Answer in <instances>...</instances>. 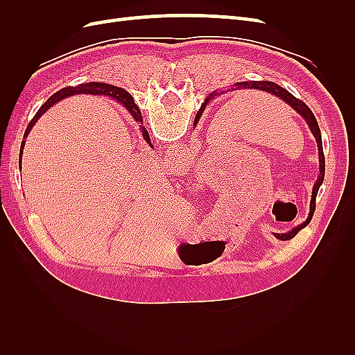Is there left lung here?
Masks as SVG:
<instances>
[{
    "label": "left lung",
    "instance_id": "1",
    "mask_svg": "<svg viewBox=\"0 0 355 355\" xmlns=\"http://www.w3.org/2000/svg\"><path fill=\"white\" fill-rule=\"evenodd\" d=\"M249 89L272 93V94L277 96V98L283 99L287 105L292 106V108H293L299 115H302V116L305 118L306 124L309 125V130L313 132V135H314V137H315V141H317V145H318L320 178H318V180L315 182L314 189H313V197H311V202H309V214H308V218H306V220H305L302 225H299V227H296L295 230H292V231L287 232V234H275V237H277L278 240H282V241L292 240V239L295 237V235H296L300 230L305 228L306 225L311 222V219H313V214H314V210H315V197H317V192H318L321 184H323V179H324V170H326L324 167H326V164H324V155H323V142H321V132H320V127H318V123H317V120H315L314 114L311 112V110L308 108V106H306L302 101L296 99L292 93H288L286 89H283L282 85H278V84H275V83H272V81H249V83L244 81V83L235 84V89H232V90H249ZM211 98H213V94L209 96V98H207L206 101H204V103L201 105V108L198 110V112H197V115H196V120H194L196 124L198 123V120H200V116H201L204 108H206V105L210 102Z\"/></svg>",
    "mask_w": 355,
    "mask_h": 355
}]
</instances>
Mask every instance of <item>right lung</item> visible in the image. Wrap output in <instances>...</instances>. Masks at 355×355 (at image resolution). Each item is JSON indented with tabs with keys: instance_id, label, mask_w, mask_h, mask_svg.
I'll use <instances>...</instances> for the list:
<instances>
[{
	"instance_id": "right-lung-1",
	"label": "right lung",
	"mask_w": 355,
	"mask_h": 355,
	"mask_svg": "<svg viewBox=\"0 0 355 355\" xmlns=\"http://www.w3.org/2000/svg\"><path fill=\"white\" fill-rule=\"evenodd\" d=\"M78 93H87V94H102V96H111V98L120 101L125 108L128 110V112H130L133 115L135 120L137 123H141V130H142V135L145 137V141L151 145V139H149V135L146 132V128L144 127L142 124V114L141 111H139V108L136 106V103L133 102L132 96L128 94L125 90L120 89V87H115V85H111V84H105V83H85V84H78L77 87H67V89H62L60 92L55 93L51 96V98H49V101L41 106V108L38 110V112L35 114V116L32 118V121L28 124V128L25 132V136L24 139L29 135L32 125H34L37 123L38 118L44 114L50 106L55 105L56 102L62 101L68 98V96H72V94H78ZM24 146H25V141H22V145H20V158H22V153H24Z\"/></svg>"
}]
</instances>
